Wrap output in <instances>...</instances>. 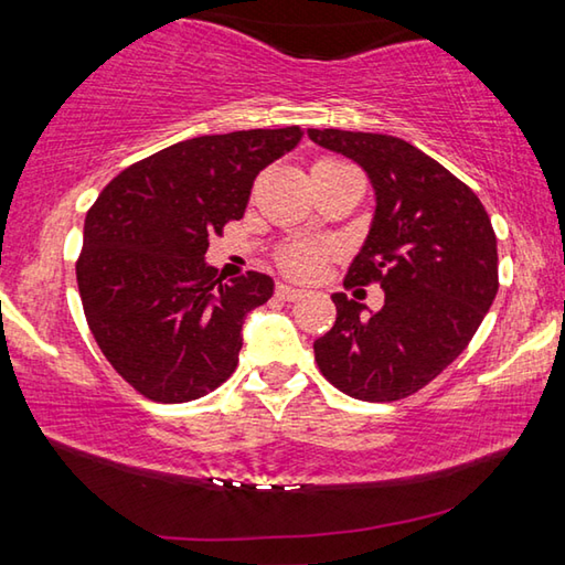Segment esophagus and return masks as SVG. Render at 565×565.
<instances>
[{
	"instance_id": "34e87169",
	"label": "esophagus",
	"mask_w": 565,
	"mask_h": 565,
	"mask_svg": "<svg viewBox=\"0 0 565 565\" xmlns=\"http://www.w3.org/2000/svg\"><path fill=\"white\" fill-rule=\"evenodd\" d=\"M276 296H279L281 301H296V299H301L303 291L301 289H294V286L279 284V286H276Z\"/></svg>"
}]
</instances>
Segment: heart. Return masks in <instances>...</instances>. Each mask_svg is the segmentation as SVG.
Returning a JSON list of instances; mask_svg holds the SVG:
<instances>
[{
	"label": "heart",
	"instance_id": "heart-1",
	"mask_svg": "<svg viewBox=\"0 0 565 565\" xmlns=\"http://www.w3.org/2000/svg\"><path fill=\"white\" fill-rule=\"evenodd\" d=\"M331 164H341V161L323 157L313 167H331ZM327 256H329L327 246L296 242V244H286L281 252L276 254V264H279V269L284 274L294 276V279H311V276L321 269V264L327 262Z\"/></svg>",
	"mask_w": 565,
	"mask_h": 565
}]
</instances>
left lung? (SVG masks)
<instances>
[{"label": "left lung", "mask_w": 565, "mask_h": 565, "mask_svg": "<svg viewBox=\"0 0 565 565\" xmlns=\"http://www.w3.org/2000/svg\"><path fill=\"white\" fill-rule=\"evenodd\" d=\"M319 147L366 169L376 214L343 286L384 289V309L333 294L337 323L313 341L323 379L351 398L398 401L441 374L499 291L491 218L471 189L404 139L309 129Z\"/></svg>", "instance_id": "left-lung-1"}]
</instances>
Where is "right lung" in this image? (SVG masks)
<instances>
[{
    "mask_svg": "<svg viewBox=\"0 0 565 565\" xmlns=\"http://www.w3.org/2000/svg\"><path fill=\"white\" fill-rule=\"evenodd\" d=\"M299 127L194 137L114 177L84 218L76 284L94 341L149 401L184 404L234 374L242 323L274 281H224L209 238L244 216L254 179L291 151Z\"/></svg>",
    "mask_w": 565,
    "mask_h": 565,
    "instance_id": "right-lung-1",
    "label": "right lung"
}]
</instances>
